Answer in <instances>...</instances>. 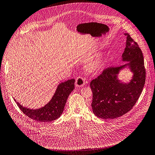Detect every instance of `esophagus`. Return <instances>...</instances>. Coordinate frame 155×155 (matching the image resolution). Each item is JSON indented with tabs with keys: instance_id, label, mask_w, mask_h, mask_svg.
<instances>
[{
	"instance_id": "obj_1",
	"label": "esophagus",
	"mask_w": 155,
	"mask_h": 155,
	"mask_svg": "<svg viewBox=\"0 0 155 155\" xmlns=\"http://www.w3.org/2000/svg\"><path fill=\"white\" fill-rule=\"evenodd\" d=\"M85 79H84L83 77H77L76 79V81H75V85L77 87H82L85 85Z\"/></svg>"
}]
</instances>
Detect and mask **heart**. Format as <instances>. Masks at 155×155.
<instances>
[{
  "mask_svg": "<svg viewBox=\"0 0 155 155\" xmlns=\"http://www.w3.org/2000/svg\"><path fill=\"white\" fill-rule=\"evenodd\" d=\"M103 55L100 53L98 54L85 64L86 70L90 72H96L99 70L103 64Z\"/></svg>",
  "mask_w": 155,
  "mask_h": 155,
  "instance_id": "b5f03b06",
  "label": "heart"
}]
</instances>
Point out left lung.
<instances>
[{
	"mask_svg": "<svg viewBox=\"0 0 155 155\" xmlns=\"http://www.w3.org/2000/svg\"><path fill=\"white\" fill-rule=\"evenodd\" d=\"M126 36L122 62L119 67L108 68L90 82L93 92L91 107L94 114L103 119H116L128 112L141 94L145 83V68L142 52L129 34ZM133 73L129 82H124L118 77L124 69Z\"/></svg>",
	"mask_w": 155,
	"mask_h": 155,
	"instance_id": "8db88e82",
	"label": "left lung"
}]
</instances>
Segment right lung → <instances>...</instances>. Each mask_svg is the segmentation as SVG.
Masks as SVG:
<instances>
[{
  "label": "right lung",
  "mask_w": 155,
  "mask_h": 155,
  "mask_svg": "<svg viewBox=\"0 0 155 155\" xmlns=\"http://www.w3.org/2000/svg\"><path fill=\"white\" fill-rule=\"evenodd\" d=\"M75 81V79H71L59 84L48 103L38 109L24 107L14 100L21 110L28 117L41 122H51L58 119L62 114L67 98L74 89Z\"/></svg>",
  "instance_id": "right-lung-1"
}]
</instances>
